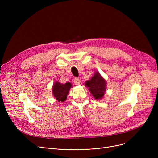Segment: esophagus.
<instances>
[{"mask_svg":"<svg viewBox=\"0 0 158 158\" xmlns=\"http://www.w3.org/2000/svg\"><path fill=\"white\" fill-rule=\"evenodd\" d=\"M73 82L76 85H80V82H81V81L79 79V78L78 77H75L74 79H73Z\"/></svg>","mask_w":158,"mask_h":158,"instance_id":"34e87169","label":"esophagus"}]
</instances>
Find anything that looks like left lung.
Instances as JSON below:
<instances>
[{
  "label": "left lung",
  "instance_id": "obj_1",
  "mask_svg": "<svg viewBox=\"0 0 158 158\" xmlns=\"http://www.w3.org/2000/svg\"><path fill=\"white\" fill-rule=\"evenodd\" d=\"M85 86L89 88V92L95 99L102 98L106 91V81L98 72H96L90 80L86 82Z\"/></svg>",
  "mask_w": 158,
  "mask_h": 158
}]
</instances>
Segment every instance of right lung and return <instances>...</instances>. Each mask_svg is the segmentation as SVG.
I'll use <instances>...</instances> for the list:
<instances>
[{"label":"right lung","mask_w":158,"mask_h":158,"mask_svg":"<svg viewBox=\"0 0 158 158\" xmlns=\"http://www.w3.org/2000/svg\"><path fill=\"white\" fill-rule=\"evenodd\" d=\"M71 86L72 85L70 82H66L65 84H61L58 82H55L52 87V93L58 102H63L66 100Z\"/></svg>","instance_id":"1"}]
</instances>
